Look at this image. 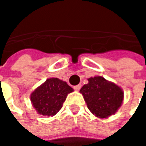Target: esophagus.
Listing matches in <instances>:
<instances>
[{
  "mask_svg": "<svg viewBox=\"0 0 146 146\" xmlns=\"http://www.w3.org/2000/svg\"><path fill=\"white\" fill-rule=\"evenodd\" d=\"M81 87H82V85H81V84H78V85L74 86V87H73V89H74L76 91H78V90L81 89Z\"/></svg>",
  "mask_w": 146,
  "mask_h": 146,
  "instance_id": "1",
  "label": "esophagus"
}]
</instances>
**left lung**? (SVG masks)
Returning a JSON list of instances; mask_svg holds the SVG:
<instances>
[{"label":"left lung","instance_id":"8db88e82","mask_svg":"<svg viewBox=\"0 0 146 146\" xmlns=\"http://www.w3.org/2000/svg\"><path fill=\"white\" fill-rule=\"evenodd\" d=\"M88 81L79 92L83 95L89 110L100 118L113 115L123 102V90L102 76L91 77Z\"/></svg>","mask_w":146,"mask_h":146}]
</instances>
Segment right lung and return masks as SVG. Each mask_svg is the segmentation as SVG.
Returning <instances> with one entry per match:
<instances>
[{
	"instance_id": "1",
	"label": "right lung",
	"mask_w": 146,
	"mask_h": 146,
	"mask_svg": "<svg viewBox=\"0 0 146 146\" xmlns=\"http://www.w3.org/2000/svg\"><path fill=\"white\" fill-rule=\"evenodd\" d=\"M73 91L65 81L50 78L32 92L30 101L39 114L52 117L61 110L67 96Z\"/></svg>"
}]
</instances>
